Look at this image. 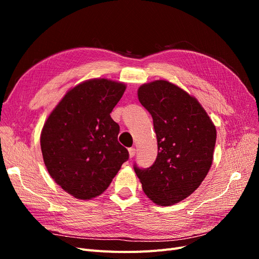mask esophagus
I'll return each mask as SVG.
<instances>
[{
	"label": "esophagus",
	"instance_id": "esophagus-1",
	"mask_svg": "<svg viewBox=\"0 0 259 259\" xmlns=\"http://www.w3.org/2000/svg\"><path fill=\"white\" fill-rule=\"evenodd\" d=\"M128 153H130V158H133L136 153V149L135 148H130L128 149Z\"/></svg>",
	"mask_w": 259,
	"mask_h": 259
}]
</instances>
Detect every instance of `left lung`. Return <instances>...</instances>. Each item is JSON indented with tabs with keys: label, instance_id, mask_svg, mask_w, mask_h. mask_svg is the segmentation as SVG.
Instances as JSON below:
<instances>
[{
	"label": "left lung",
	"instance_id": "8db88e82",
	"mask_svg": "<svg viewBox=\"0 0 259 259\" xmlns=\"http://www.w3.org/2000/svg\"><path fill=\"white\" fill-rule=\"evenodd\" d=\"M153 119L158 156L148 168L134 164L147 197L158 205L183 201L204 180L213 162L216 128L199 101L167 81L138 89Z\"/></svg>",
	"mask_w": 259,
	"mask_h": 259
}]
</instances>
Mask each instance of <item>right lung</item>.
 <instances>
[{
	"instance_id": "right-lung-1",
	"label": "right lung",
	"mask_w": 259,
	"mask_h": 259,
	"mask_svg": "<svg viewBox=\"0 0 259 259\" xmlns=\"http://www.w3.org/2000/svg\"><path fill=\"white\" fill-rule=\"evenodd\" d=\"M124 91L123 83L107 79L83 82L66 94L44 124L45 166L76 199L103 193L128 160L127 149L117 142L119 124L110 116Z\"/></svg>"
}]
</instances>
